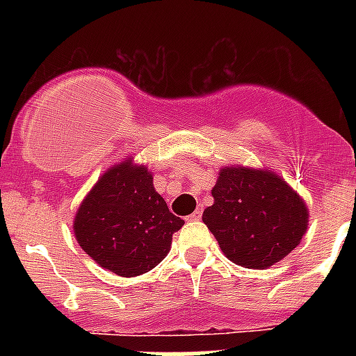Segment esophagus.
Here are the masks:
<instances>
[{
	"instance_id": "esophagus-1",
	"label": "esophagus",
	"mask_w": 356,
	"mask_h": 356,
	"mask_svg": "<svg viewBox=\"0 0 356 356\" xmlns=\"http://www.w3.org/2000/svg\"><path fill=\"white\" fill-rule=\"evenodd\" d=\"M201 216H203V211H201V209H197V211L192 212V214H190L188 218H190V220H192V222H200Z\"/></svg>"
}]
</instances>
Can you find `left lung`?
<instances>
[{
	"instance_id": "left-lung-1",
	"label": "left lung",
	"mask_w": 356,
	"mask_h": 356,
	"mask_svg": "<svg viewBox=\"0 0 356 356\" xmlns=\"http://www.w3.org/2000/svg\"><path fill=\"white\" fill-rule=\"evenodd\" d=\"M212 197L203 222L234 264L264 270L284 259L307 231L309 209L268 170L223 168Z\"/></svg>"
}]
</instances>
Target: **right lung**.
<instances>
[{
    "label": "right lung",
    "instance_id": "right-lung-1",
    "mask_svg": "<svg viewBox=\"0 0 356 356\" xmlns=\"http://www.w3.org/2000/svg\"><path fill=\"white\" fill-rule=\"evenodd\" d=\"M153 188L145 166L131 161L111 168L81 203L74 222L77 242L88 257L116 275L153 270L183 227Z\"/></svg>",
    "mask_w": 356,
    "mask_h": 356
}]
</instances>
